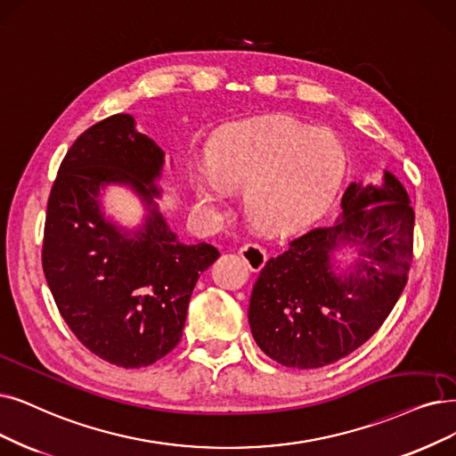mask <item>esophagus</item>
<instances>
[{
    "mask_svg": "<svg viewBox=\"0 0 456 456\" xmlns=\"http://www.w3.org/2000/svg\"><path fill=\"white\" fill-rule=\"evenodd\" d=\"M240 256L248 265L250 271H260L267 262V252L256 243H247L240 248Z\"/></svg>",
    "mask_w": 456,
    "mask_h": 456,
    "instance_id": "obj_1",
    "label": "esophagus"
}]
</instances>
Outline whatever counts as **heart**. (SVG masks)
<instances>
[{
	"label": "heart",
	"mask_w": 456,
	"mask_h": 456,
	"mask_svg": "<svg viewBox=\"0 0 456 456\" xmlns=\"http://www.w3.org/2000/svg\"><path fill=\"white\" fill-rule=\"evenodd\" d=\"M348 153L342 140L289 116L232 123L213 140L209 170L194 172L200 204L215 208L228 189H247L248 216L269 233L314 224L342 187Z\"/></svg>",
	"instance_id": "heart-1"
}]
</instances>
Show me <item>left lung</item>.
I'll list each match as a JSON object with an SVG mask.
<instances>
[{
	"instance_id": "1",
	"label": "left lung",
	"mask_w": 456,
	"mask_h": 456,
	"mask_svg": "<svg viewBox=\"0 0 456 456\" xmlns=\"http://www.w3.org/2000/svg\"><path fill=\"white\" fill-rule=\"evenodd\" d=\"M415 213L404 185L350 183L331 226L269 258L252 288L248 323L260 350L291 369H320L365 344L406 286ZM354 250L344 265L338 254Z\"/></svg>"
}]
</instances>
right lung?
Here are the masks:
<instances>
[{
    "label": "right lung",
    "instance_id": "add662e5",
    "mask_svg": "<svg viewBox=\"0 0 456 456\" xmlns=\"http://www.w3.org/2000/svg\"><path fill=\"white\" fill-rule=\"evenodd\" d=\"M165 151L131 114L106 118L67 151L48 198L43 271L60 314L86 348L121 369L175 348L192 289L221 254L185 245L159 211ZM129 188L146 215L125 229L103 213L106 186Z\"/></svg>",
    "mask_w": 456,
    "mask_h": 456
}]
</instances>
